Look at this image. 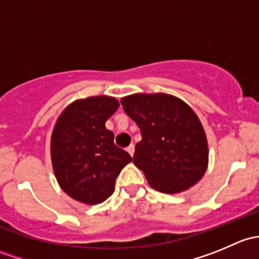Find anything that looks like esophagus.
<instances>
[{
  "mask_svg": "<svg viewBox=\"0 0 259 259\" xmlns=\"http://www.w3.org/2000/svg\"><path fill=\"white\" fill-rule=\"evenodd\" d=\"M126 151H127V153H129L130 154V155H134V151H135V149H134V145H129V146H127V148H126Z\"/></svg>",
  "mask_w": 259,
  "mask_h": 259,
  "instance_id": "34e87169",
  "label": "esophagus"
}]
</instances>
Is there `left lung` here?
<instances>
[{"label":"left lung","mask_w":259,"mask_h":259,"mask_svg":"<svg viewBox=\"0 0 259 259\" xmlns=\"http://www.w3.org/2000/svg\"><path fill=\"white\" fill-rule=\"evenodd\" d=\"M120 103L140 127L133 161L151 188L174 194L202 179L208 166L207 137L189 105L163 93L134 94Z\"/></svg>","instance_id":"obj_1"}]
</instances>
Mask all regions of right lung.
<instances>
[{"instance_id":"obj_1","label":"right lung","mask_w":259,"mask_h":259,"mask_svg":"<svg viewBox=\"0 0 259 259\" xmlns=\"http://www.w3.org/2000/svg\"><path fill=\"white\" fill-rule=\"evenodd\" d=\"M119 108L111 96H90L70 104L51 135V160L59 185L67 195L94 205L108 199L115 180L132 156L114 144L105 122Z\"/></svg>"}]
</instances>
